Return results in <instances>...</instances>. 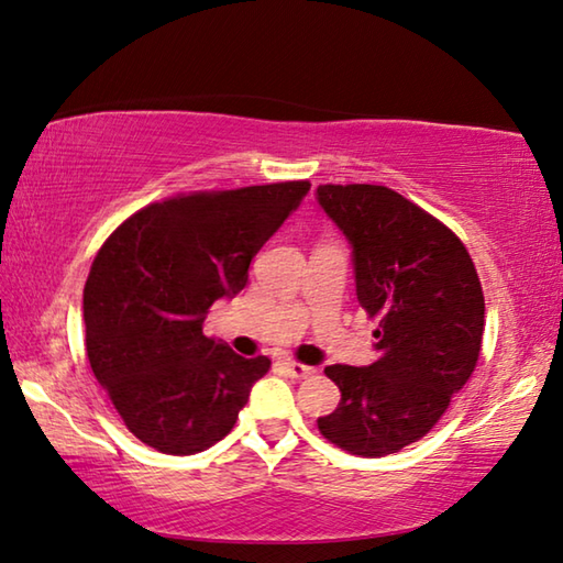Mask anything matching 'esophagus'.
<instances>
[{
	"label": "esophagus",
	"instance_id": "34e87169",
	"mask_svg": "<svg viewBox=\"0 0 563 563\" xmlns=\"http://www.w3.org/2000/svg\"><path fill=\"white\" fill-rule=\"evenodd\" d=\"M282 366L287 368V374L291 376V379H307V376H311L317 372L314 366H307V364H299V362H291V358H284Z\"/></svg>",
	"mask_w": 563,
	"mask_h": 563
}]
</instances>
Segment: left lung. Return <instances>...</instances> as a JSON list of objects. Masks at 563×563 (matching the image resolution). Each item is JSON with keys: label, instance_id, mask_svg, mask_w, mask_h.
I'll return each instance as SVG.
<instances>
[{"label": "left lung", "instance_id": "obj_1", "mask_svg": "<svg viewBox=\"0 0 563 563\" xmlns=\"http://www.w3.org/2000/svg\"><path fill=\"white\" fill-rule=\"evenodd\" d=\"M319 207L352 244L356 299L379 319L368 366L331 364L342 391L321 437L356 456L419 441L472 376L484 334V291L449 227L376 184H319Z\"/></svg>", "mask_w": 563, "mask_h": 563}]
</instances>
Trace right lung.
I'll return each instance as SVG.
<instances>
[{
  "instance_id": "obj_1",
  "label": "right lung",
  "mask_w": 563,
  "mask_h": 563,
  "mask_svg": "<svg viewBox=\"0 0 563 563\" xmlns=\"http://www.w3.org/2000/svg\"><path fill=\"white\" fill-rule=\"evenodd\" d=\"M309 181L195 191L129 217L85 284L87 356L126 429L184 456L224 439L269 372L205 336L217 299L246 287L249 264L307 197Z\"/></svg>"
}]
</instances>
